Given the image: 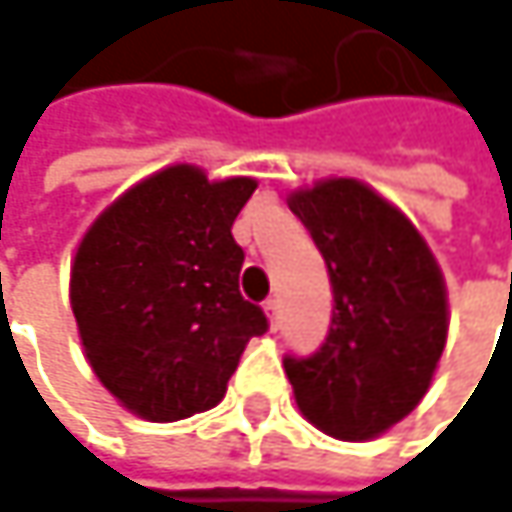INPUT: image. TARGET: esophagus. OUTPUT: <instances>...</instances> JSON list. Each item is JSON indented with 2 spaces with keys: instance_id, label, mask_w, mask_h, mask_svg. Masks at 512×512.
<instances>
[{
  "instance_id": "obj_1",
  "label": "esophagus",
  "mask_w": 512,
  "mask_h": 512,
  "mask_svg": "<svg viewBox=\"0 0 512 512\" xmlns=\"http://www.w3.org/2000/svg\"><path fill=\"white\" fill-rule=\"evenodd\" d=\"M265 311H268L271 323L279 326V300H276V297H268V300H265Z\"/></svg>"
}]
</instances>
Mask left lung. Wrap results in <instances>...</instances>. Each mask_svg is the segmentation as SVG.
<instances>
[{
  "mask_svg": "<svg viewBox=\"0 0 512 512\" xmlns=\"http://www.w3.org/2000/svg\"><path fill=\"white\" fill-rule=\"evenodd\" d=\"M323 253L332 323L311 355H285L303 417L338 440H370L408 417L446 347V285L414 224L355 180L291 195Z\"/></svg>",
  "mask_w": 512,
  "mask_h": 512,
  "instance_id": "left-lung-1",
  "label": "left lung"
}]
</instances>
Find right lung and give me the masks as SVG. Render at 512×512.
<instances>
[{"instance_id": "right-lung-1", "label": "right lung", "mask_w": 512, "mask_h": 512, "mask_svg": "<svg viewBox=\"0 0 512 512\" xmlns=\"http://www.w3.org/2000/svg\"><path fill=\"white\" fill-rule=\"evenodd\" d=\"M256 180L209 183L171 165L113 203L72 265V311L95 376L154 422L209 411L227 393L262 306L238 291L244 250L233 221Z\"/></svg>"}]
</instances>
